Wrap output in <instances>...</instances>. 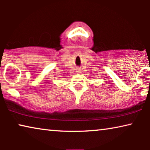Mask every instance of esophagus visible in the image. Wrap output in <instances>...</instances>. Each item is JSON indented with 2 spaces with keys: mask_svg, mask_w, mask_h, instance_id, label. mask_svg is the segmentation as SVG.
Instances as JSON below:
<instances>
[{
  "mask_svg": "<svg viewBox=\"0 0 150 150\" xmlns=\"http://www.w3.org/2000/svg\"><path fill=\"white\" fill-rule=\"evenodd\" d=\"M76 72H77V73H81V69H78L77 70H76Z\"/></svg>",
  "mask_w": 150,
  "mask_h": 150,
  "instance_id": "obj_1",
  "label": "esophagus"
}]
</instances>
